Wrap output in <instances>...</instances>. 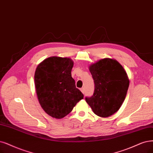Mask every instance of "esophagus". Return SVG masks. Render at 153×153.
Segmentation results:
<instances>
[{
    "label": "esophagus",
    "mask_w": 153,
    "mask_h": 153,
    "mask_svg": "<svg viewBox=\"0 0 153 153\" xmlns=\"http://www.w3.org/2000/svg\"><path fill=\"white\" fill-rule=\"evenodd\" d=\"M81 92H82V93H84V88H81Z\"/></svg>",
    "instance_id": "esophagus-1"
}]
</instances>
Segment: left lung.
<instances>
[{
	"label": "left lung",
	"mask_w": 153,
	"mask_h": 153,
	"mask_svg": "<svg viewBox=\"0 0 153 153\" xmlns=\"http://www.w3.org/2000/svg\"><path fill=\"white\" fill-rule=\"evenodd\" d=\"M94 83V93L86 97L96 115L108 117L117 112L126 98L129 80L123 67L114 59H101L89 67Z\"/></svg>",
	"instance_id": "1"
}]
</instances>
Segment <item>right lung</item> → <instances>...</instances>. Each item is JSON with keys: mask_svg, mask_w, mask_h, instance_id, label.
<instances>
[{"mask_svg": "<svg viewBox=\"0 0 153 153\" xmlns=\"http://www.w3.org/2000/svg\"><path fill=\"white\" fill-rule=\"evenodd\" d=\"M73 65L69 58L52 56L44 60L36 69L35 83L39 102L53 118L65 117L84 98L72 77Z\"/></svg>", "mask_w": 153, "mask_h": 153, "instance_id": "1", "label": "right lung"}]
</instances>
